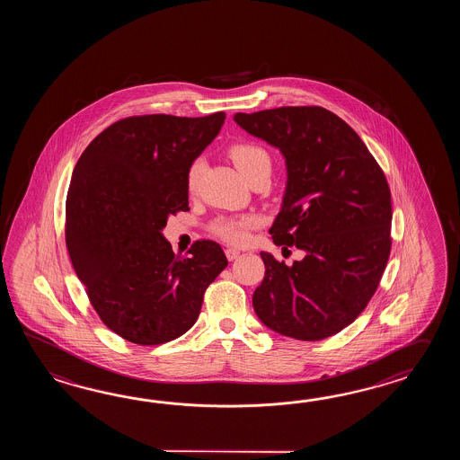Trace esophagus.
<instances>
[{
	"label": "esophagus",
	"mask_w": 460,
	"mask_h": 460,
	"mask_svg": "<svg viewBox=\"0 0 460 460\" xmlns=\"http://www.w3.org/2000/svg\"><path fill=\"white\" fill-rule=\"evenodd\" d=\"M226 258H228V261H234V260H236V258L240 256V250H236V248H226Z\"/></svg>",
	"instance_id": "1"
}]
</instances>
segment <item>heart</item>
Returning a JSON list of instances; mask_svg holds the SVG:
<instances>
[{
    "instance_id": "heart-1",
    "label": "heart",
    "mask_w": 460,
    "mask_h": 460,
    "mask_svg": "<svg viewBox=\"0 0 460 460\" xmlns=\"http://www.w3.org/2000/svg\"><path fill=\"white\" fill-rule=\"evenodd\" d=\"M230 156L244 177L250 176L252 172L261 167H271V159L266 153V149L254 143L234 145L230 147ZM204 167H206L204 157H197L190 163L186 174V186L189 192H194L199 187ZM260 226V218L256 216L218 217L210 228L217 236H220L228 243L242 244L248 240L250 232L254 226Z\"/></svg>"
}]
</instances>
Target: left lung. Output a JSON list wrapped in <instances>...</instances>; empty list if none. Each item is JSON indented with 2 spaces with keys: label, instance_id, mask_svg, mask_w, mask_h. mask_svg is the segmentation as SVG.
<instances>
[{
  "label": "left lung",
  "instance_id": "8db88e82",
  "mask_svg": "<svg viewBox=\"0 0 460 460\" xmlns=\"http://www.w3.org/2000/svg\"><path fill=\"white\" fill-rule=\"evenodd\" d=\"M236 125L286 159L274 244L304 252L291 266L261 252L253 309L274 332L323 341L358 317L391 250V194L382 167L342 118L323 107L236 113Z\"/></svg>",
  "mask_w": 460,
  "mask_h": 460
}]
</instances>
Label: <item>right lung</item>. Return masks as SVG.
<instances>
[{
    "mask_svg": "<svg viewBox=\"0 0 460 460\" xmlns=\"http://www.w3.org/2000/svg\"><path fill=\"white\" fill-rule=\"evenodd\" d=\"M224 121V111L125 118L78 157L66 202L70 261L100 319L125 341L159 345L186 333L228 264L212 240L184 258L163 236L169 216L189 210L187 169Z\"/></svg>",
    "mask_w": 460,
    "mask_h": 460,
    "instance_id": "add662e5",
    "label": "right lung"
}]
</instances>
